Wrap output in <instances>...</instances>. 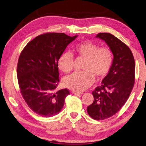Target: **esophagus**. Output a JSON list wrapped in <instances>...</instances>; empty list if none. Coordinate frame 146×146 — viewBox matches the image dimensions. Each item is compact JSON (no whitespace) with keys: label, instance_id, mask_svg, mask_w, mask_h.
Here are the masks:
<instances>
[{"label":"esophagus","instance_id":"34e87169","mask_svg":"<svg viewBox=\"0 0 146 146\" xmlns=\"http://www.w3.org/2000/svg\"><path fill=\"white\" fill-rule=\"evenodd\" d=\"M72 93L74 95H82V92H76V91H72Z\"/></svg>","mask_w":146,"mask_h":146}]
</instances>
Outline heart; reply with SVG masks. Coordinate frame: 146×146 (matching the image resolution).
Here are the masks:
<instances>
[{"mask_svg":"<svg viewBox=\"0 0 146 146\" xmlns=\"http://www.w3.org/2000/svg\"><path fill=\"white\" fill-rule=\"evenodd\" d=\"M77 56L84 58L86 61L83 64L81 72H76L65 77L62 84L67 88L82 91L88 89L94 82V76L98 78L105 77L111 69L113 54L109 47L99 48L92 42L82 41L77 44L74 48ZM74 66V57L69 51L60 54L57 60V66L64 73H69Z\"/></svg>","mask_w":146,"mask_h":146,"instance_id":"heart-1","label":"heart"}]
</instances>
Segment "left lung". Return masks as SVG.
Masks as SVG:
<instances>
[{
  "label": "left lung",
  "instance_id": "1",
  "mask_svg": "<svg viewBox=\"0 0 146 146\" xmlns=\"http://www.w3.org/2000/svg\"><path fill=\"white\" fill-rule=\"evenodd\" d=\"M96 37L105 42L114 56L111 69L92 92L94 102L87 109L90 117L99 121L116 114L127 101L134 85L135 61L130 48L114 35L99 33Z\"/></svg>",
  "mask_w": 146,
  "mask_h": 146
}]
</instances>
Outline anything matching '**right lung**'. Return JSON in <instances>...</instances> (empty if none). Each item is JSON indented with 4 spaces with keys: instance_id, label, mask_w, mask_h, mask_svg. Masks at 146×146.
<instances>
[{
    "instance_id": "obj_1",
    "label": "right lung",
    "mask_w": 146,
    "mask_h": 146,
    "mask_svg": "<svg viewBox=\"0 0 146 146\" xmlns=\"http://www.w3.org/2000/svg\"><path fill=\"white\" fill-rule=\"evenodd\" d=\"M64 33H46L24 47L17 68L19 86L28 106L38 115L50 117L61 111L69 94L66 89L56 91L59 82L57 60L77 38Z\"/></svg>"
}]
</instances>
